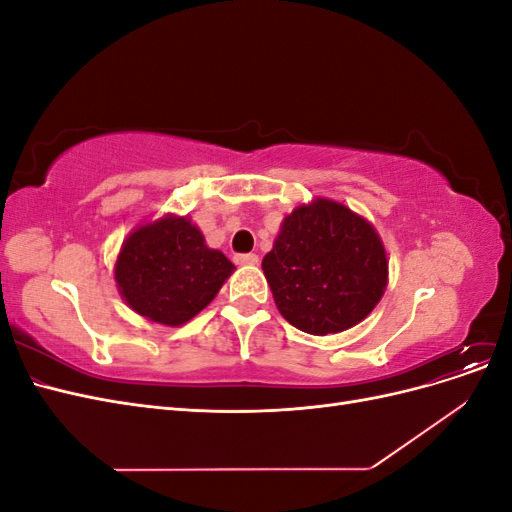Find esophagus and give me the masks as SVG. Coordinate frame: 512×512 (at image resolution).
Segmentation results:
<instances>
[{
  "instance_id": "obj_1",
  "label": "esophagus",
  "mask_w": 512,
  "mask_h": 512,
  "mask_svg": "<svg viewBox=\"0 0 512 512\" xmlns=\"http://www.w3.org/2000/svg\"><path fill=\"white\" fill-rule=\"evenodd\" d=\"M235 262L237 265H258V256L256 254H237L235 256Z\"/></svg>"
}]
</instances>
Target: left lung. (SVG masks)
<instances>
[{"label": "left lung", "instance_id": "left-lung-1", "mask_svg": "<svg viewBox=\"0 0 512 512\" xmlns=\"http://www.w3.org/2000/svg\"><path fill=\"white\" fill-rule=\"evenodd\" d=\"M262 271L280 314L309 335L342 333L359 324L389 282V260L376 228L329 198L286 215Z\"/></svg>", "mask_w": 512, "mask_h": 512}]
</instances>
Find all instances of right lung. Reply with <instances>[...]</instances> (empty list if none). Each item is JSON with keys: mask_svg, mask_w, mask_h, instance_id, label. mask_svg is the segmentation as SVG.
<instances>
[{"mask_svg": "<svg viewBox=\"0 0 512 512\" xmlns=\"http://www.w3.org/2000/svg\"><path fill=\"white\" fill-rule=\"evenodd\" d=\"M235 265L188 218L168 213L134 228L115 262L119 294L136 314L181 327L205 309Z\"/></svg>", "mask_w": 512, "mask_h": 512, "instance_id": "1", "label": "right lung"}]
</instances>
